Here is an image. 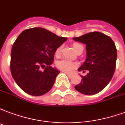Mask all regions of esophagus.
Returning a JSON list of instances; mask_svg holds the SVG:
<instances>
[{"label": "esophagus", "mask_w": 125, "mask_h": 125, "mask_svg": "<svg viewBox=\"0 0 125 125\" xmlns=\"http://www.w3.org/2000/svg\"><path fill=\"white\" fill-rule=\"evenodd\" d=\"M65 73V74H66L67 75L68 77H69V78H71V77L73 76V75L70 74H68V73Z\"/></svg>", "instance_id": "1"}]
</instances>
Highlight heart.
Instances as JSON below:
<instances>
[{"label":"heart","mask_w":125,"mask_h":125,"mask_svg":"<svg viewBox=\"0 0 125 125\" xmlns=\"http://www.w3.org/2000/svg\"><path fill=\"white\" fill-rule=\"evenodd\" d=\"M80 46H82L80 44L78 43H74L73 45V47L74 49V50L75 51V52H76V51L78 50V49L79 48ZM62 47L60 46L59 47H57L55 50V55L56 56H59L61 52ZM77 63L75 62L71 61L69 60H66V59H63L61 61H59L56 64L57 68L59 70L65 72V73H70L77 66Z\"/></svg>","instance_id":"heart-1"}]
</instances>
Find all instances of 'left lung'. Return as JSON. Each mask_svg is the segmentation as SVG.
Listing matches in <instances>:
<instances>
[{"instance_id": "left-lung-1", "label": "left lung", "mask_w": 125, "mask_h": 125, "mask_svg": "<svg viewBox=\"0 0 125 125\" xmlns=\"http://www.w3.org/2000/svg\"><path fill=\"white\" fill-rule=\"evenodd\" d=\"M73 39L86 45L87 58L78 70L88 71L86 76H81V82L74 86L75 89L83 94H96L109 83L115 72L117 61L115 43L109 36L98 31Z\"/></svg>"}]
</instances>
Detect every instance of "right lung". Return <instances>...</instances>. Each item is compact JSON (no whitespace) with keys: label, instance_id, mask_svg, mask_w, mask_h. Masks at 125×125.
I'll return each mask as SVG.
<instances>
[{"label":"right lung","instance_id":"right-lung-1","mask_svg":"<svg viewBox=\"0 0 125 125\" xmlns=\"http://www.w3.org/2000/svg\"><path fill=\"white\" fill-rule=\"evenodd\" d=\"M66 39L41 28L26 30L17 37L11 51L10 70L23 92L39 96L51 89L60 73L51 66L54 54Z\"/></svg>","mask_w":125,"mask_h":125}]
</instances>
